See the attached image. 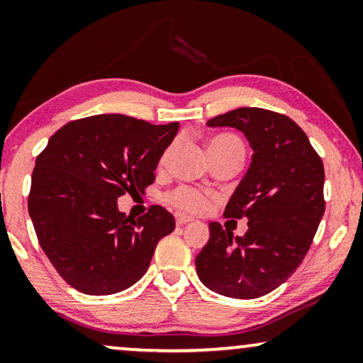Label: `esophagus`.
I'll return each instance as SVG.
<instances>
[{
  "instance_id": "34e87169",
  "label": "esophagus",
  "mask_w": 363,
  "mask_h": 363,
  "mask_svg": "<svg viewBox=\"0 0 363 363\" xmlns=\"http://www.w3.org/2000/svg\"><path fill=\"white\" fill-rule=\"evenodd\" d=\"M175 221L178 226H183V225H186V223L191 221V216L183 215V213H175Z\"/></svg>"
}]
</instances>
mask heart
<instances>
[{"mask_svg": "<svg viewBox=\"0 0 363 363\" xmlns=\"http://www.w3.org/2000/svg\"><path fill=\"white\" fill-rule=\"evenodd\" d=\"M231 147H242L241 142L238 138L231 137V135H216L208 140V153H215V152H223L228 150ZM172 147H168L165 152L162 153L160 157V165L167 162L168 155H170ZM168 201L172 205H175L177 208H180L183 211L188 213H201L205 211L208 206H210V198L205 193L196 190V188L191 186H178L173 190L170 195H168Z\"/></svg>", "mask_w": 363, "mask_h": 363, "instance_id": "obj_1", "label": "heart"}]
</instances>
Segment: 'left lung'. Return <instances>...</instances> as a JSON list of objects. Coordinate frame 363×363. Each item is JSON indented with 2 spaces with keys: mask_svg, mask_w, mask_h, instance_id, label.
I'll use <instances>...</instances> for the list:
<instances>
[{
  "mask_svg": "<svg viewBox=\"0 0 363 363\" xmlns=\"http://www.w3.org/2000/svg\"><path fill=\"white\" fill-rule=\"evenodd\" d=\"M206 125L245 133L252 158L225 210V216L247 218V231L233 236L210 223L196 274L218 294L256 299L286 282L309 251L325 210L324 163L304 130L282 113L240 107Z\"/></svg>",
  "mask_w": 363,
  "mask_h": 363,
  "instance_id": "obj_1",
  "label": "left lung"
}]
</instances>
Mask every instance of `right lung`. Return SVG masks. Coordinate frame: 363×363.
<instances>
[{"instance_id": "add662e5", "label": "right lung", "mask_w": 363, "mask_h": 363, "mask_svg": "<svg viewBox=\"0 0 363 363\" xmlns=\"http://www.w3.org/2000/svg\"><path fill=\"white\" fill-rule=\"evenodd\" d=\"M180 123L101 113L66 123L36 158L28 210L39 245L67 284L91 296L135 284L175 218L150 206L125 216L117 198L155 182L162 153Z\"/></svg>"}]
</instances>
